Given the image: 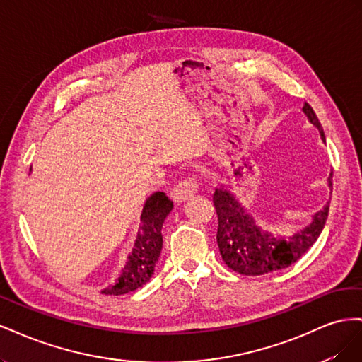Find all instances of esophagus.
Listing matches in <instances>:
<instances>
[{
	"label": "esophagus",
	"instance_id": "esophagus-1",
	"mask_svg": "<svg viewBox=\"0 0 362 362\" xmlns=\"http://www.w3.org/2000/svg\"><path fill=\"white\" fill-rule=\"evenodd\" d=\"M199 189V184L196 180L193 178H187L181 182H178L175 187L172 189L170 194H172V199L177 201V202H182V201H187L189 198L198 192Z\"/></svg>",
	"mask_w": 362,
	"mask_h": 362
}]
</instances>
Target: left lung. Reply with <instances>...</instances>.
<instances>
[{"instance_id": "obj_1", "label": "left lung", "mask_w": 362, "mask_h": 362, "mask_svg": "<svg viewBox=\"0 0 362 362\" xmlns=\"http://www.w3.org/2000/svg\"><path fill=\"white\" fill-rule=\"evenodd\" d=\"M303 113L310 122L319 129L323 141L325 133L310 104L303 105ZM327 187L332 192V172L327 178ZM213 202L218 218L217 245L225 264L240 275L258 276L282 270L303 257L317 242L323 231L329 201L317 211L311 222L288 238L275 235L257 225L255 218L240 204L235 196L218 184L213 194Z\"/></svg>"}]
</instances>
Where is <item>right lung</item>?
I'll list each match as a JSON object with an SVG mask.
<instances>
[{
    "label": "right lung",
    "instance_id": "obj_1",
    "mask_svg": "<svg viewBox=\"0 0 362 362\" xmlns=\"http://www.w3.org/2000/svg\"><path fill=\"white\" fill-rule=\"evenodd\" d=\"M172 208L173 202L163 192H156L149 196L140 214V228L134 247L128 255L116 284L101 290L103 294L119 296L134 291L145 286L154 275V269L163 247L161 228Z\"/></svg>",
    "mask_w": 362,
    "mask_h": 362
}]
</instances>
